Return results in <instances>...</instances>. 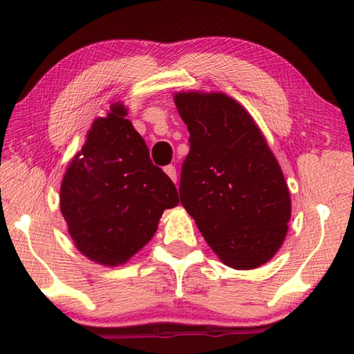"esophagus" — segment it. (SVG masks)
Masks as SVG:
<instances>
[{"mask_svg": "<svg viewBox=\"0 0 354 354\" xmlns=\"http://www.w3.org/2000/svg\"><path fill=\"white\" fill-rule=\"evenodd\" d=\"M164 171L167 173V175L170 176V179H171L173 183H176L178 175H176V167H175V165H167L165 169H164Z\"/></svg>", "mask_w": 354, "mask_h": 354, "instance_id": "34e87169", "label": "esophagus"}]
</instances>
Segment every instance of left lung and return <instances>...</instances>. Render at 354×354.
I'll use <instances>...</instances> for the list:
<instances>
[{
  "label": "left lung",
  "mask_w": 354,
  "mask_h": 354,
  "mask_svg": "<svg viewBox=\"0 0 354 354\" xmlns=\"http://www.w3.org/2000/svg\"><path fill=\"white\" fill-rule=\"evenodd\" d=\"M190 133L179 195L203 237L227 267L270 261L290 220V195L278 160L243 107L223 93H179Z\"/></svg>",
  "instance_id": "1"
}]
</instances>
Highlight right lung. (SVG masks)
Masks as SVG:
<instances>
[{
    "label": "right lung",
    "instance_id": "right-lung-1",
    "mask_svg": "<svg viewBox=\"0 0 354 354\" xmlns=\"http://www.w3.org/2000/svg\"><path fill=\"white\" fill-rule=\"evenodd\" d=\"M115 103L98 118L71 160L61 187V211L76 248L92 261L118 266L158 230L178 190L149 159L145 140Z\"/></svg>",
    "mask_w": 354,
    "mask_h": 354
}]
</instances>
